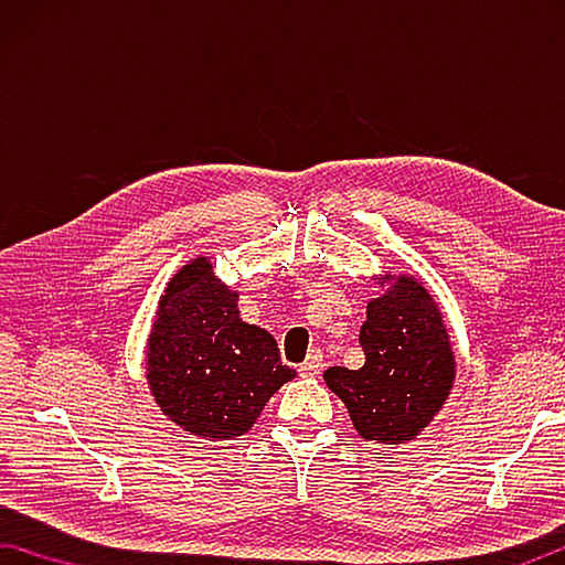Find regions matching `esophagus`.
Masks as SVG:
<instances>
[{
  "mask_svg": "<svg viewBox=\"0 0 565 565\" xmlns=\"http://www.w3.org/2000/svg\"><path fill=\"white\" fill-rule=\"evenodd\" d=\"M298 372H300V377H318V374L322 372V352L312 350L308 354V360H305L298 367Z\"/></svg>",
  "mask_w": 565,
  "mask_h": 565,
  "instance_id": "obj_1",
  "label": "esophagus"
}]
</instances>
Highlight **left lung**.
Returning <instances> with one entry per match:
<instances>
[{
    "label": "left lung",
    "mask_w": 565,
    "mask_h": 565,
    "mask_svg": "<svg viewBox=\"0 0 565 565\" xmlns=\"http://www.w3.org/2000/svg\"><path fill=\"white\" fill-rule=\"evenodd\" d=\"M387 290L370 300L360 330L364 364L330 367L324 384L338 394L364 441L417 439L447 402L457 362L434 295L412 275L380 277Z\"/></svg>",
    "instance_id": "8db88e82"
}]
</instances>
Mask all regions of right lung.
Masks as SVG:
<instances>
[{
	"label": "right lung",
	"mask_w": 565,
	"mask_h": 565,
	"mask_svg": "<svg viewBox=\"0 0 565 565\" xmlns=\"http://www.w3.org/2000/svg\"><path fill=\"white\" fill-rule=\"evenodd\" d=\"M292 377L273 334L241 320L237 292L207 257L171 277L146 344L148 387L168 419L207 441L243 437Z\"/></svg>",
	"instance_id": "obj_1"
}]
</instances>
